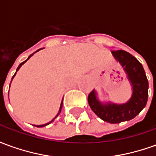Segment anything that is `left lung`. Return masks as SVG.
Masks as SVG:
<instances>
[{
	"label": "left lung",
	"instance_id": "obj_1",
	"mask_svg": "<svg viewBox=\"0 0 156 156\" xmlns=\"http://www.w3.org/2000/svg\"><path fill=\"white\" fill-rule=\"evenodd\" d=\"M115 60L119 62L127 74L132 86V96L125 104H103L97 98L94 90L88 94V105L97 116L105 122L118 124L129 121L137 116L145 107L148 100L149 83L144 68L130 53L123 50L112 51Z\"/></svg>",
	"mask_w": 156,
	"mask_h": 156
}]
</instances>
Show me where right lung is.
<instances>
[{
  "instance_id": "right-lung-1",
  "label": "right lung",
  "mask_w": 156,
  "mask_h": 156,
  "mask_svg": "<svg viewBox=\"0 0 156 156\" xmlns=\"http://www.w3.org/2000/svg\"><path fill=\"white\" fill-rule=\"evenodd\" d=\"M39 50H40V49H39ZM39 50H37V51H35V52H37V51H39ZM35 52H34V53H35ZM34 53H32V54H31V55H30V56H29V57H28V58H27V60H25V61H24V62H22V63H20V65H19V66H18V68H16V72L18 71L19 69H20V68H21V67H22V65H23V64H24V63H25L27 61V60H28L29 58H31V57H32V55L34 54ZM16 73H15V74H14V75H13V77H12V79H13V78H14V77H15V75H16ZM62 108V103H61V105H60V108H59V111H58V115H56V116H55V118H54V119H51V121H50V122H49V123H47V124H41V125H35L36 127H44V126H46V125H48V124H51V122H53V120H54L55 119H56V118L58 117V115H59V114H60V113H61Z\"/></svg>"
}]
</instances>
